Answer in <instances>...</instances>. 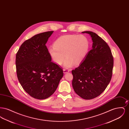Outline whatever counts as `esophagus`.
<instances>
[{
  "label": "esophagus",
  "instance_id": "1",
  "mask_svg": "<svg viewBox=\"0 0 129 129\" xmlns=\"http://www.w3.org/2000/svg\"><path fill=\"white\" fill-rule=\"evenodd\" d=\"M69 72V70H68V69H63V73L64 74H66Z\"/></svg>",
  "mask_w": 129,
  "mask_h": 129
}]
</instances>
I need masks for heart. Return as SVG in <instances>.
<instances>
[{
    "instance_id": "heart-1",
    "label": "heart",
    "mask_w": 129,
    "mask_h": 129,
    "mask_svg": "<svg viewBox=\"0 0 129 129\" xmlns=\"http://www.w3.org/2000/svg\"><path fill=\"white\" fill-rule=\"evenodd\" d=\"M89 46L87 39L83 35H64L55 41L54 47L50 48L49 52L54 61L57 65H61L66 58L64 66L69 68L73 64L78 65L84 59Z\"/></svg>"
}]
</instances>
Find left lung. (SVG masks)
<instances>
[{
	"instance_id": "obj_1",
	"label": "left lung",
	"mask_w": 129,
	"mask_h": 129,
	"mask_svg": "<svg viewBox=\"0 0 129 129\" xmlns=\"http://www.w3.org/2000/svg\"><path fill=\"white\" fill-rule=\"evenodd\" d=\"M92 38V49L80 65L72 73L75 92L85 100L95 98L104 91L110 82L114 59L110 48L104 40L94 32L84 31Z\"/></svg>"
}]
</instances>
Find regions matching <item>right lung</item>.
Here are the masks:
<instances>
[{
	"instance_id": "add662e5",
	"label": "right lung",
	"mask_w": 129,
	"mask_h": 129,
	"mask_svg": "<svg viewBox=\"0 0 129 129\" xmlns=\"http://www.w3.org/2000/svg\"><path fill=\"white\" fill-rule=\"evenodd\" d=\"M53 32L41 33L26 40L16 55L19 81L25 92L37 99L51 96L63 76L61 68L51 61L45 45Z\"/></svg>"
}]
</instances>
